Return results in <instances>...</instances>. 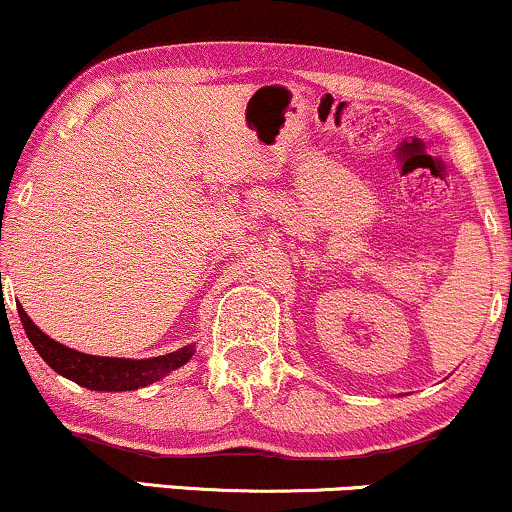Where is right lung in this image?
Returning a JSON list of instances; mask_svg holds the SVG:
<instances>
[{
    "mask_svg": "<svg viewBox=\"0 0 512 512\" xmlns=\"http://www.w3.org/2000/svg\"><path fill=\"white\" fill-rule=\"evenodd\" d=\"M18 318H21L23 330H26L30 345L47 364L57 371L59 376L69 378L78 386L88 390H100V393H122V390L146 388L150 383L160 381L174 369L184 366L194 357L196 347L186 345L182 350L162 354V357L150 359H117V357H98V354H83L52 340L30 321L23 306L18 304Z\"/></svg>",
    "mask_w": 512,
    "mask_h": 512,
    "instance_id": "right-lung-1",
    "label": "right lung"
}]
</instances>
